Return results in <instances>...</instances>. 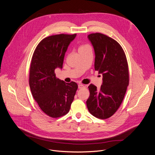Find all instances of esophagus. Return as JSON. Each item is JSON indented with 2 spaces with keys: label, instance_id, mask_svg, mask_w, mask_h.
<instances>
[{
  "label": "esophagus",
  "instance_id": "34e87169",
  "mask_svg": "<svg viewBox=\"0 0 155 155\" xmlns=\"http://www.w3.org/2000/svg\"><path fill=\"white\" fill-rule=\"evenodd\" d=\"M85 88V86H84V85L81 84H79L78 85V88L81 89V88Z\"/></svg>",
  "mask_w": 155,
  "mask_h": 155
}]
</instances>
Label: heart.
Here are the masks:
<instances>
[{
	"label": "heart",
	"mask_w": 155,
	"mask_h": 155,
	"mask_svg": "<svg viewBox=\"0 0 155 155\" xmlns=\"http://www.w3.org/2000/svg\"><path fill=\"white\" fill-rule=\"evenodd\" d=\"M87 47H89V46H88L87 45H82L79 47V49H84V48H86Z\"/></svg>",
	"instance_id": "1"
}]
</instances>
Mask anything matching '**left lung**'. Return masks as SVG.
Instances as JSON below:
<instances>
[{
    "label": "left lung",
    "instance_id": "obj_1",
    "mask_svg": "<svg viewBox=\"0 0 155 155\" xmlns=\"http://www.w3.org/2000/svg\"><path fill=\"white\" fill-rule=\"evenodd\" d=\"M88 39L94 51V69L103 78L100 89L88 86L87 106L93 116L105 119L114 114L124 99L129 83L128 64L122 48L113 39L97 33Z\"/></svg>",
    "mask_w": 155,
    "mask_h": 155
}]
</instances>
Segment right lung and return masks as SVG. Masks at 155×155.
Listing matches in <instances>:
<instances>
[{"instance_id": "1", "label": "right lung", "mask_w": 155, "mask_h": 155, "mask_svg": "<svg viewBox=\"0 0 155 155\" xmlns=\"http://www.w3.org/2000/svg\"><path fill=\"white\" fill-rule=\"evenodd\" d=\"M76 34L57 35L45 38L33 53L29 84L32 95L41 109L51 117H61L70 111L78 89L74 82L66 83L56 77L62 69L65 54Z\"/></svg>"}]
</instances>
